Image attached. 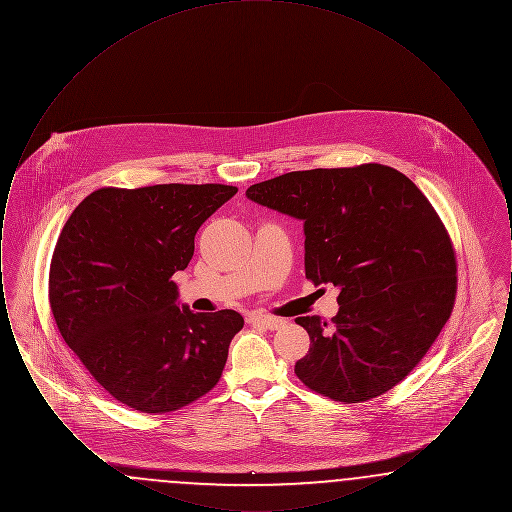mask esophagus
Masks as SVG:
<instances>
[{"mask_svg":"<svg viewBox=\"0 0 512 512\" xmlns=\"http://www.w3.org/2000/svg\"><path fill=\"white\" fill-rule=\"evenodd\" d=\"M249 324H255V326H263L267 330H278L284 326V320L282 318L268 317V315H261V313H251L247 317Z\"/></svg>","mask_w":512,"mask_h":512,"instance_id":"34e87169","label":"esophagus"}]
</instances>
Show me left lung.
Wrapping results in <instances>:
<instances>
[{
    "label": "left lung",
    "instance_id": "left-lung-1",
    "mask_svg": "<svg viewBox=\"0 0 512 512\" xmlns=\"http://www.w3.org/2000/svg\"><path fill=\"white\" fill-rule=\"evenodd\" d=\"M245 195L301 220L305 276L340 290L330 322L295 318L311 338L297 378L343 403L399 384L438 338L457 292L455 253L430 201L376 163L288 172Z\"/></svg>",
    "mask_w": 512,
    "mask_h": 512
}]
</instances>
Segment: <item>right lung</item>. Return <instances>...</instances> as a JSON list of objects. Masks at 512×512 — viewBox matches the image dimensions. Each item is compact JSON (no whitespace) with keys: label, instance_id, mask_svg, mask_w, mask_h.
Returning <instances> with one entry per match:
<instances>
[{"label":"right lung","instance_id":"add662e5","mask_svg":"<svg viewBox=\"0 0 512 512\" xmlns=\"http://www.w3.org/2000/svg\"><path fill=\"white\" fill-rule=\"evenodd\" d=\"M238 192L222 184L101 188L65 222L49 270L57 328L117 401L176 411L219 382L244 317L180 307L172 280L199 226Z\"/></svg>","mask_w":512,"mask_h":512}]
</instances>
